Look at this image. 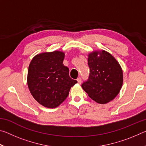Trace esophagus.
<instances>
[{
    "label": "esophagus",
    "instance_id": "obj_1",
    "mask_svg": "<svg viewBox=\"0 0 146 146\" xmlns=\"http://www.w3.org/2000/svg\"><path fill=\"white\" fill-rule=\"evenodd\" d=\"M77 82L78 84H81V82H82V78H81L80 77H79L77 78Z\"/></svg>",
    "mask_w": 146,
    "mask_h": 146
}]
</instances>
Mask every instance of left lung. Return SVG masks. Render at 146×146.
Here are the masks:
<instances>
[{"instance_id":"left-lung-1","label":"left lung","mask_w":146,"mask_h":146,"mask_svg":"<svg viewBox=\"0 0 146 146\" xmlns=\"http://www.w3.org/2000/svg\"><path fill=\"white\" fill-rule=\"evenodd\" d=\"M88 66L90 74L88 80L82 83L83 90L99 104L114 99L123 83L122 70L117 60L105 51H95L89 54Z\"/></svg>"}]
</instances>
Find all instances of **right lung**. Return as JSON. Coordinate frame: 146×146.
<instances>
[{
    "mask_svg": "<svg viewBox=\"0 0 146 146\" xmlns=\"http://www.w3.org/2000/svg\"><path fill=\"white\" fill-rule=\"evenodd\" d=\"M64 53L53 51L38 54L29 66L28 85L32 96L44 107L55 108L68 97L77 81L71 78L63 65Z\"/></svg>",
    "mask_w": 146,
    "mask_h": 146,
    "instance_id": "obj_1",
    "label": "right lung"
}]
</instances>
